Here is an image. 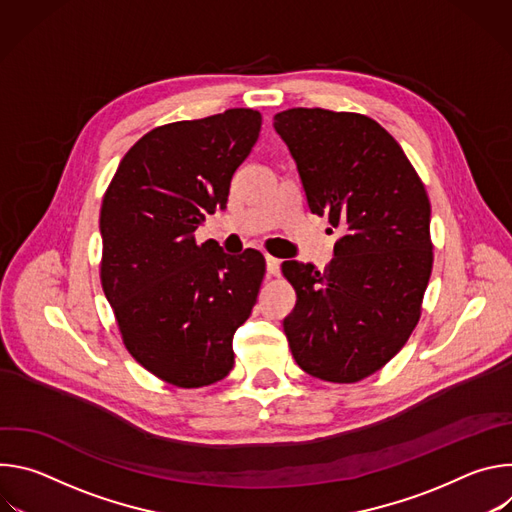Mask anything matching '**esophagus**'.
Masks as SVG:
<instances>
[{"label":"esophagus","mask_w":512,"mask_h":512,"mask_svg":"<svg viewBox=\"0 0 512 512\" xmlns=\"http://www.w3.org/2000/svg\"><path fill=\"white\" fill-rule=\"evenodd\" d=\"M265 263H267V273H269V275H279V265H281V261H279L277 257L265 255Z\"/></svg>","instance_id":"esophagus-1"}]
</instances>
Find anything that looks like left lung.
I'll return each instance as SVG.
<instances>
[{"label": "left lung", "instance_id": "8db88e82", "mask_svg": "<svg viewBox=\"0 0 512 512\" xmlns=\"http://www.w3.org/2000/svg\"><path fill=\"white\" fill-rule=\"evenodd\" d=\"M273 127L312 214L340 233L324 271L283 261L298 296L283 332L308 375L362 381L403 348L421 316L433 267L425 186L395 137L367 115L296 107L277 113Z\"/></svg>", "mask_w": 512, "mask_h": 512}]
</instances>
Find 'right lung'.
<instances>
[{
    "instance_id": "add662e5",
    "label": "right lung",
    "mask_w": 512,
    "mask_h": 512,
    "mask_svg": "<svg viewBox=\"0 0 512 512\" xmlns=\"http://www.w3.org/2000/svg\"><path fill=\"white\" fill-rule=\"evenodd\" d=\"M261 113L227 109L145 133L123 156L101 204V283L129 354L158 379L196 389L225 379L233 336L265 275L255 249L196 243L206 214L227 208Z\"/></svg>"
}]
</instances>
